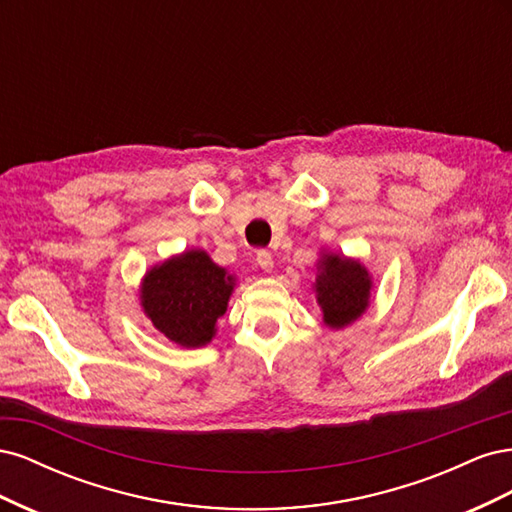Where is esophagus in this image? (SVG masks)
Segmentation results:
<instances>
[{"label": "esophagus", "instance_id": "34e87169", "mask_svg": "<svg viewBox=\"0 0 512 512\" xmlns=\"http://www.w3.org/2000/svg\"><path fill=\"white\" fill-rule=\"evenodd\" d=\"M256 265L265 271V273H271V269H273V256H271V252H267V250H258V254H256Z\"/></svg>", "mask_w": 512, "mask_h": 512}]
</instances>
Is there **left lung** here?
<instances>
[{
  "instance_id": "obj_1",
  "label": "left lung",
  "mask_w": 512,
  "mask_h": 512,
  "mask_svg": "<svg viewBox=\"0 0 512 512\" xmlns=\"http://www.w3.org/2000/svg\"><path fill=\"white\" fill-rule=\"evenodd\" d=\"M316 269L314 290L324 324L344 329L361 318L371 290V277L361 262L329 252L320 256Z\"/></svg>"
}]
</instances>
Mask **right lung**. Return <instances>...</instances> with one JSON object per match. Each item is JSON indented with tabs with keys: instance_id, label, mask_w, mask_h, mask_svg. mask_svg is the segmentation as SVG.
<instances>
[{
	"instance_id": "add662e5",
	"label": "right lung",
	"mask_w": 512,
	"mask_h": 512,
	"mask_svg": "<svg viewBox=\"0 0 512 512\" xmlns=\"http://www.w3.org/2000/svg\"><path fill=\"white\" fill-rule=\"evenodd\" d=\"M235 290V275L226 273L205 250H190L151 267L141 284L145 316L181 348L207 346L215 322L224 316Z\"/></svg>"
}]
</instances>
